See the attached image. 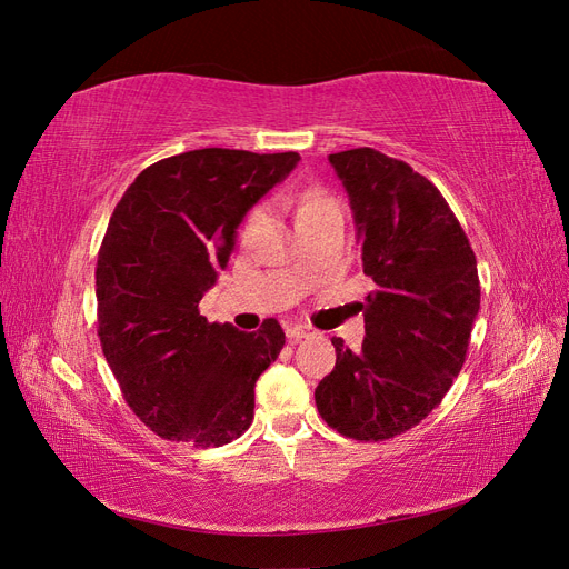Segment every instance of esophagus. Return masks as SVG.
<instances>
[{"mask_svg":"<svg viewBox=\"0 0 569 569\" xmlns=\"http://www.w3.org/2000/svg\"><path fill=\"white\" fill-rule=\"evenodd\" d=\"M284 332H287V337H289V339H303V337L311 335V327H306V325H295V322H291V325H287V327H284Z\"/></svg>","mask_w":569,"mask_h":569,"instance_id":"obj_1","label":"esophagus"}]
</instances>
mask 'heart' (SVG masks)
Listing matches in <instances>:
<instances>
[{"label": "heart", "instance_id": "heart-1", "mask_svg": "<svg viewBox=\"0 0 569 569\" xmlns=\"http://www.w3.org/2000/svg\"><path fill=\"white\" fill-rule=\"evenodd\" d=\"M325 216H341V206H339V201L335 197H330L327 192H320V189H318V192L308 194L303 199V203L299 206V213H297L299 228H303L306 222L325 218ZM261 222H263V209H258L247 220L244 237H251L258 228H261Z\"/></svg>", "mask_w": 569, "mask_h": 569}]
</instances>
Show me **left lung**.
Returning <instances> with one entry per match:
<instances>
[{
  "label": "left lung",
  "instance_id": "1",
  "mask_svg": "<svg viewBox=\"0 0 569 569\" xmlns=\"http://www.w3.org/2000/svg\"><path fill=\"white\" fill-rule=\"evenodd\" d=\"M360 239L366 339L332 337L337 366L316 387L322 420L358 441L422 422L458 377L479 313L477 258L439 189L370 147L330 153Z\"/></svg>",
  "mask_w": 569,
  "mask_h": 569
}]
</instances>
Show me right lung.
<instances>
[{
    "label": "right lung",
    "mask_w": 569,
    "mask_h": 569,
    "mask_svg": "<svg viewBox=\"0 0 569 569\" xmlns=\"http://www.w3.org/2000/svg\"><path fill=\"white\" fill-rule=\"evenodd\" d=\"M297 151L194 149L144 168L97 258L101 351L151 432L209 449L242 437L253 387L284 347L274 318L239 332L199 301L228 268L239 222L299 163Z\"/></svg>",
    "instance_id": "1"
}]
</instances>
